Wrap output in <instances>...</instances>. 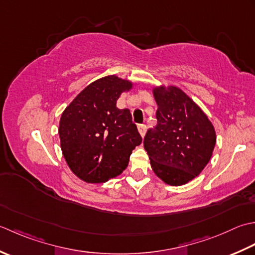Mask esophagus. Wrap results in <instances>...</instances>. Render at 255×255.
Returning a JSON list of instances; mask_svg holds the SVG:
<instances>
[{
    "instance_id": "obj_1",
    "label": "esophagus",
    "mask_w": 255,
    "mask_h": 255,
    "mask_svg": "<svg viewBox=\"0 0 255 255\" xmlns=\"http://www.w3.org/2000/svg\"><path fill=\"white\" fill-rule=\"evenodd\" d=\"M137 129H138L139 134H141V136L144 137V135H145V133H146V129H147L146 126H145V124H138Z\"/></svg>"
}]
</instances>
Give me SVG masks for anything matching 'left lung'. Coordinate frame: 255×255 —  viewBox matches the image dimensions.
Masks as SVG:
<instances>
[{
	"mask_svg": "<svg viewBox=\"0 0 255 255\" xmlns=\"http://www.w3.org/2000/svg\"><path fill=\"white\" fill-rule=\"evenodd\" d=\"M157 124L144 137L155 175L165 184L181 186L209 163L217 135L207 114L176 86L153 88Z\"/></svg>",
	"mask_w": 255,
	"mask_h": 255,
	"instance_id": "obj_1",
	"label": "left lung"
}]
</instances>
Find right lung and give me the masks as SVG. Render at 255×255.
Returning <instances> with one entry per match:
<instances>
[{
    "mask_svg": "<svg viewBox=\"0 0 255 255\" xmlns=\"http://www.w3.org/2000/svg\"><path fill=\"white\" fill-rule=\"evenodd\" d=\"M133 82L116 75L87 86L61 114L60 147L66 163L78 178L103 184L128 167L129 155L142 143L128 109H119L122 92Z\"/></svg>",
    "mask_w": 255,
    "mask_h": 255,
    "instance_id": "add662e5",
    "label": "right lung"
}]
</instances>
